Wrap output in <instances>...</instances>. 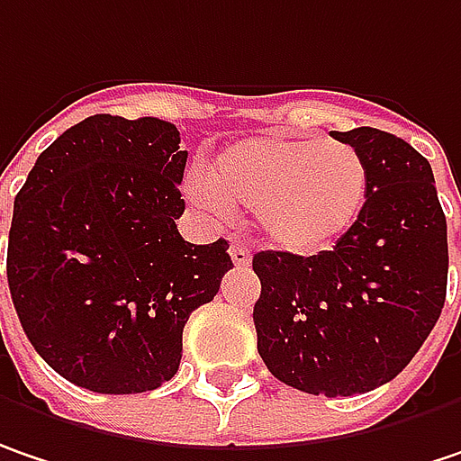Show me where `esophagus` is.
I'll return each mask as SVG.
<instances>
[{
	"label": "esophagus",
	"mask_w": 461,
	"mask_h": 461,
	"mask_svg": "<svg viewBox=\"0 0 461 461\" xmlns=\"http://www.w3.org/2000/svg\"><path fill=\"white\" fill-rule=\"evenodd\" d=\"M230 256H231V263H234L237 268H248V266H250V260H253L250 250H248L245 245H231Z\"/></svg>",
	"instance_id": "esophagus-1"
}]
</instances>
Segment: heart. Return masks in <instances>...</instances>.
<instances>
[{"label": "heart", "instance_id": "heart-1", "mask_svg": "<svg viewBox=\"0 0 461 461\" xmlns=\"http://www.w3.org/2000/svg\"><path fill=\"white\" fill-rule=\"evenodd\" d=\"M367 182L366 158L344 140L258 132L219 150L205 175L187 176L185 193L216 221L230 216L231 203L256 208L274 248L315 256L357 224Z\"/></svg>", "mask_w": 461, "mask_h": 461}]
</instances>
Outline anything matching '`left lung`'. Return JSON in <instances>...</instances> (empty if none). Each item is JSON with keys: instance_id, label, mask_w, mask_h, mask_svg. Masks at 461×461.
Segmentation results:
<instances>
[{"instance_id": "1", "label": "left lung", "mask_w": 461, "mask_h": 461, "mask_svg": "<svg viewBox=\"0 0 461 461\" xmlns=\"http://www.w3.org/2000/svg\"><path fill=\"white\" fill-rule=\"evenodd\" d=\"M360 150L367 198L331 250L253 258L258 352L271 375L305 393L352 396L389 384L418 355L447 300V216L433 169L375 127L331 132Z\"/></svg>"}]
</instances>
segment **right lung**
Instances as JSON below:
<instances>
[{"instance_id": "add662e5", "label": "right lung", "mask_w": 461, "mask_h": 461, "mask_svg": "<svg viewBox=\"0 0 461 461\" xmlns=\"http://www.w3.org/2000/svg\"><path fill=\"white\" fill-rule=\"evenodd\" d=\"M187 150L172 122L94 114L43 150L14 198L7 282L25 337L69 384L153 392L190 312L231 268L230 242H185Z\"/></svg>"}]
</instances>
